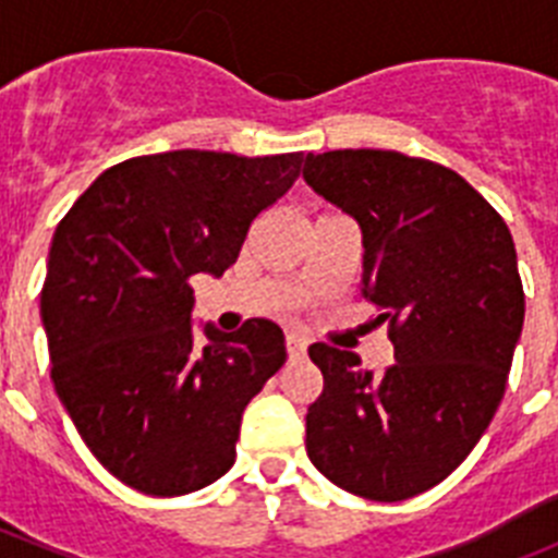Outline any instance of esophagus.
<instances>
[{
    "instance_id": "esophagus-1",
    "label": "esophagus",
    "mask_w": 558,
    "mask_h": 558,
    "mask_svg": "<svg viewBox=\"0 0 558 558\" xmlns=\"http://www.w3.org/2000/svg\"><path fill=\"white\" fill-rule=\"evenodd\" d=\"M284 343H288L290 357H304V352H307V338H302L299 332H288Z\"/></svg>"
}]
</instances>
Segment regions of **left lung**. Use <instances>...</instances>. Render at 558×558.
Instances as JSON below:
<instances>
[{
    "instance_id": "obj_1",
    "label": "left lung",
    "mask_w": 558,
    "mask_h": 558,
    "mask_svg": "<svg viewBox=\"0 0 558 558\" xmlns=\"http://www.w3.org/2000/svg\"><path fill=\"white\" fill-rule=\"evenodd\" d=\"M304 181L363 231V295L397 363L366 372L313 343L324 391L307 456L357 497L408 500L445 481L489 427L525 318L506 220L450 167L397 150L307 153Z\"/></svg>"
}]
</instances>
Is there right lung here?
<instances>
[{
  "label": "right lung",
  "instance_id": "add662e5",
  "mask_svg": "<svg viewBox=\"0 0 558 558\" xmlns=\"http://www.w3.org/2000/svg\"><path fill=\"white\" fill-rule=\"evenodd\" d=\"M302 153L170 150L108 167L58 223L41 290L52 383L92 456L153 497L231 470L243 411L288 360L248 318L192 329L190 279L223 276L248 226L302 172Z\"/></svg>",
  "mask_w": 558,
  "mask_h": 558
}]
</instances>
